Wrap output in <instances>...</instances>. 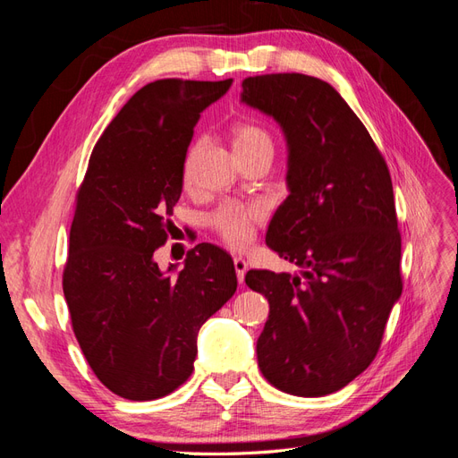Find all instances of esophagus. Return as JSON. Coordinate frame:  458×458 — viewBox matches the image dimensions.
Here are the masks:
<instances>
[{
  "mask_svg": "<svg viewBox=\"0 0 458 458\" xmlns=\"http://www.w3.org/2000/svg\"><path fill=\"white\" fill-rule=\"evenodd\" d=\"M233 266H234V271H237V279H239V283L242 284V283H244L246 269H248V263H246L242 258H234V259H233Z\"/></svg>",
  "mask_w": 458,
  "mask_h": 458,
  "instance_id": "34e87169",
  "label": "esophagus"
}]
</instances>
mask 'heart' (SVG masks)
<instances>
[{
  "label": "heart",
  "instance_id": "obj_1",
  "mask_svg": "<svg viewBox=\"0 0 458 458\" xmlns=\"http://www.w3.org/2000/svg\"><path fill=\"white\" fill-rule=\"evenodd\" d=\"M233 147L239 158L250 155L259 148L273 150L271 133L258 126L254 122H239L231 130ZM266 212L258 204H239L227 202L219 206L210 217L212 229L219 234V239L233 248H244L252 241L256 227L261 224Z\"/></svg>",
  "mask_w": 458,
  "mask_h": 458
}]
</instances>
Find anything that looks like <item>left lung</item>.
Wrapping results in <instances>:
<instances>
[{
  "instance_id": "8db88e82",
  "label": "left lung",
  "mask_w": 458,
  "mask_h": 458,
  "mask_svg": "<svg viewBox=\"0 0 458 458\" xmlns=\"http://www.w3.org/2000/svg\"><path fill=\"white\" fill-rule=\"evenodd\" d=\"M241 97L286 135L290 195L271 219L267 246L303 269L246 273V284L269 300L258 365L281 392L321 397L372 363L403 290L390 170L363 122L323 80L250 76Z\"/></svg>"
}]
</instances>
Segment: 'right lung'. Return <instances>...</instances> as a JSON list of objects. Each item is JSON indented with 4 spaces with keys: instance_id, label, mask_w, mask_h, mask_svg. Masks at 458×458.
Segmentation results:
<instances>
[{
    "instance_id": "right-lung-1",
    "label": "right lung",
    "mask_w": 458,
    "mask_h": 458,
    "mask_svg": "<svg viewBox=\"0 0 458 458\" xmlns=\"http://www.w3.org/2000/svg\"><path fill=\"white\" fill-rule=\"evenodd\" d=\"M231 84L150 81L108 123L78 187L63 290L91 370L123 399L177 390L195 369L200 327L237 290L231 256L214 244L191 248L177 275L155 261L200 113Z\"/></svg>"
}]
</instances>
